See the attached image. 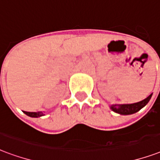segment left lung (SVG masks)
<instances>
[{
  "label": "left lung",
  "mask_w": 160,
  "mask_h": 160,
  "mask_svg": "<svg viewBox=\"0 0 160 160\" xmlns=\"http://www.w3.org/2000/svg\"><path fill=\"white\" fill-rule=\"evenodd\" d=\"M153 94H150L149 96L142 100L141 102H136V103H132V104H114L111 105L110 108L114 112H117L121 115H130V114H133L138 112L141 110L143 107L148 104L149 100L151 99Z\"/></svg>",
  "instance_id": "obj_1"
}]
</instances>
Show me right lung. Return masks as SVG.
<instances>
[{
	"label": "right lung",
	"instance_id": "obj_1",
	"mask_svg": "<svg viewBox=\"0 0 160 160\" xmlns=\"http://www.w3.org/2000/svg\"><path fill=\"white\" fill-rule=\"evenodd\" d=\"M24 113L28 115V117H31V118H39V117H42L43 116V112H24Z\"/></svg>",
	"mask_w": 160,
	"mask_h": 160
}]
</instances>
